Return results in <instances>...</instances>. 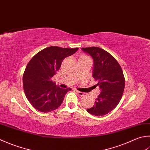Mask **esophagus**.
I'll use <instances>...</instances> for the list:
<instances>
[{
    "mask_svg": "<svg viewBox=\"0 0 150 150\" xmlns=\"http://www.w3.org/2000/svg\"><path fill=\"white\" fill-rule=\"evenodd\" d=\"M76 92H77V94L79 96H83L84 95V93H83V92H79V91H78V90L76 91Z\"/></svg>",
    "mask_w": 150,
    "mask_h": 150,
    "instance_id": "34e87169",
    "label": "esophagus"
}]
</instances>
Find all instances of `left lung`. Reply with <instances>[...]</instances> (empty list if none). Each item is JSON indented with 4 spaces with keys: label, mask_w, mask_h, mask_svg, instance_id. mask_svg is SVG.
Segmentation results:
<instances>
[{
    "label": "left lung",
    "mask_w": 150,
    "mask_h": 150,
    "mask_svg": "<svg viewBox=\"0 0 150 150\" xmlns=\"http://www.w3.org/2000/svg\"><path fill=\"white\" fill-rule=\"evenodd\" d=\"M81 49L93 58L92 77L98 81L96 85L101 91L95 105L87 108V111L96 116L105 115L116 108L124 93L125 78L122 67L112 55L103 49L92 47Z\"/></svg>",
    "instance_id": "8db88e82"
}]
</instances>
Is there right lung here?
Listing matches in <instances>:
<instances>
[{"label":"right lung","instance_id":"add662e5","mask_svg":"<svg viewBox=\"0 0 150 150\" xmlns=\"http://www.w3.org/2000/svg\"><path fill=\"white\" fill-rule=\"evenodd\" d=\"M78 49L49 47L37 53L27 64L23 77V88L28 101L38 111L49 112L56 110L66 93L71 90L56 86L52 77L59 70L64 58Z\"/></svg>","mask_w":150,"mask_h":150}]
</instances>
